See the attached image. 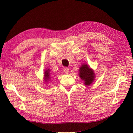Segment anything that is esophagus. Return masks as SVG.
I'll return each instance as SVG.
<instances>
[{
	"instance_id": "obj_1",
	"label": "esophagus",
	"mask_w": 133,
	"mask_h": 133,
	"mask_svg": "<svg viewBox=\"0 0 133 133\" xmlns=\"http://www.w3.org/2000/svg\"><path fill=\"white\" fill-rule=\"evenodd\" d=\"M64 72H65V74H68V73H69V72H70V69L66 67V68H64Z\"/></svg>"
}]
</instances>
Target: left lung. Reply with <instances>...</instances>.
<instances>
[{"instance_id":"obj_1","label":"left lung","mask_w":133,"mask_h":133,"mask_svg":"<svg viewBox=\"0 0 133 133\" xmlns=\"http://www.w3.org/2000/svg\"><path fill=\"white\" fill-rule=\"evenodd\" d=\"M79 76L81 79L84 82L85 85L89 86L95 81V74L92 70L87 63H83L79 67Z\"/></svg>"}]
</instances>
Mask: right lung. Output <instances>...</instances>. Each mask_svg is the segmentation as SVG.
<instances>
[{
  "label": "right lung",
  "instance_id": "add662e5",
  "mask_svg": "<svg viewBox=\"0 0 133 133\" xmlns=\"http://www.w3.org/2000/svg\"><path fill=\"white\" fill-rule=\"evenodd\" d=\"M51 75H50V70L49 68L48 69H46L45 71H44V82L45 83H48V82L50 81L51 79Z\"/></svg>",
  "mask_w": 133,
  "mask_h": 133
}]
</instances>
